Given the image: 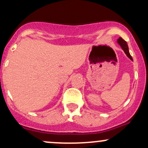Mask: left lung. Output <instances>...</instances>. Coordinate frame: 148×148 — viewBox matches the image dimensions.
Returning <instances> with one entry per match:
<instances>
[{"label": "left lung", "mask_w": 148, "mask_h": 148, "mask_svg": "<svg viewBox=\"0 0 148 148\" xmlns=\"http://www.w3.org/2000/svg\"><path fill=\"white\" fill-rule=\"evenodd\" d=\"M117 42L119 45V46H120V47H122V49H123L124 53H125V54H127V56H128V57H129V59H131V60L133 61V59H132V56H131L130 53H129V47H128V45H127V42H126L125 40H124L122 39V38H121V37H119L118 39H117Z\"/></svg>", "instance_id": "obj_1"}]
</instances>
